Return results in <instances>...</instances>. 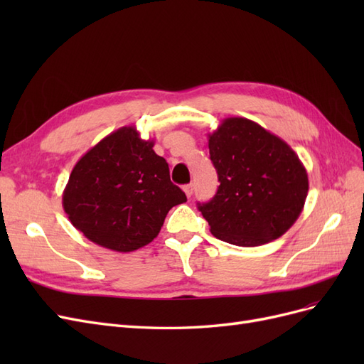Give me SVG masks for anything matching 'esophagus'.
<instances>
[{
	"mask_svg": "<svg viewBox=\"0 0 364 364\" xmlns=\"http://www.w3.org/2000/svg\"><path fill=\"white\" fill-rule=\"evenodd\" d=\"M193 190H194V186H193V183H186V185H183V191H185V194H186V197H191V194H193Z\"/></svg>",
	"mask_w": 364,
	"mask_h": 364,
	"instance_id": "esophagus-1",
	"label": "esophagus"
}]
</instances>
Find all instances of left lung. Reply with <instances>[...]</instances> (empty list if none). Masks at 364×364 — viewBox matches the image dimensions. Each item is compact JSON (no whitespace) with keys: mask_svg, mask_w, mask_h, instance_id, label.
I'll return each instance as SVG.
<instances>
[{"mask_svg":"<svg viewBox=\"0 0 364 364\" xmlns=\"http://www.w3.org/2000/svg\"><path fill=\"white\" fill-rule=\"evenodd\" d=\"M208 138L220 185L213 199L197 208L211 234L253 247L287 232L308 194V174L294 150L241 117L223 119Z\"/></svg>","mask_w":364,"mask_h":364,"instance_id":"8db88e82","label":"left lung"}]
</instances>
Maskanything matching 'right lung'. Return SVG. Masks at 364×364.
<instances>
[{
    "mask_svg": "<svg viewBox=\"0 0 364 364\" xmlns=\"http://www.w3.org/2000/svg\"><path fill=\"white\" fill-rule=\"evenodd\" d=\"M153 146L126 126L74 165L62 205L73 226L92 243L115 252L136 250L158 237L173 206L186 202Z\"/></svg>",
    "mask_w": 364,
    "mask_h": 364,
    "instance_id": "add662e5",
    "label": "right lung"
}]
</instances>
